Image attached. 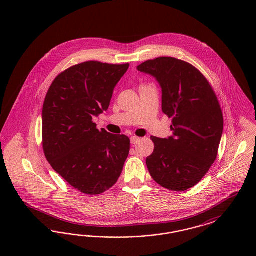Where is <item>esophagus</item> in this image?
Returning <instances> with one entry per match:
<instances>
[{
    "label": "esophagus",
    "mask_w": 256,
    "mask_h": 256,
    "mask_svg": "<svg viewBox=\"0 0 256 256\" xmlns=\"http://www.w3.org/2000/svg\"><path fill=\"white\" fill-rule=\"evenodd\" d=\"M140 140H141V138H140V137H137V136H132V137L130 138V142H132V145L137 144Z\"/></svg>",
    "instance_id": "34e87169"
}]
</instances>
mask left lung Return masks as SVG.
<instances>
[{"mask_svg": "<svg viewBox=\"0 0 256 256\" xmlns=\"http://www.w3.org/2000/svg\"><path fill=\"white\" fill-rule=\"evenodd\" d=\"M162 88V111L172 118V136H152L154 152L146 167L156 182L182 192L200 182L218 156L224 130L219 100L206 78L192 64L170 56L137 67Z\"/></svg>", "mask_w": 256, "mask_h": 256, "instance_id": "left-lung-1", "label": "left lung"}]
</instances>
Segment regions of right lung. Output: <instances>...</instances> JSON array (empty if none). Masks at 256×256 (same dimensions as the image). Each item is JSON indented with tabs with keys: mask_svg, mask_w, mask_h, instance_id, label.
I'll list each match as a JSON object with an SVG mask.
<instances>
[{
	"mask_svg": "<svg viewBox=\"0 0 256 256\" xmlns=\"http://www.w3.org/2000/svg\"><path fill=\"white\" fill-rule=\"evenodd\" d=\"M130 67L90 60L61 72L42 110V146L52 169L74 189L100 195L121 176L130 140L98 130L94 116L106 111L114 87Z\"/></svg>",
	"mask_w": 256,
	"mask_h": 256,
	"instance_id": "add662e5",
	"label": "right lung"
}]
</instances>
